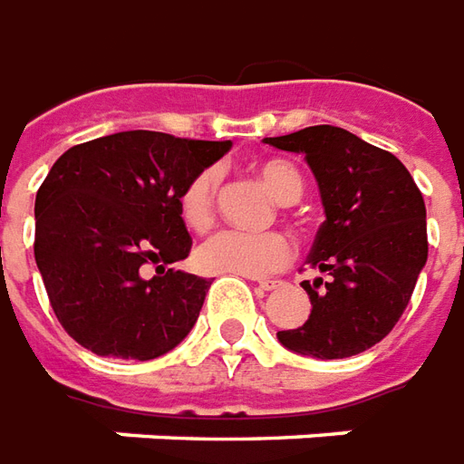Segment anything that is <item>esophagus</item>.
I'll use <instances>...</instances> for the list:
<instances>
[{"instance_id": "esophagus-1", "label": "esophagus", "mask_w": 464, "mask_h": 464, "mask_svg": "<svg viewBox=\"0 0 464 464\" xmlns=\"http://www.w3.org/2000/svg\"><path fill=\"white\" fill-rule=\"evenodd\" d=\"M279 285H282V282H275V279H257V287H259V290H265V292L277 290Z\"/></svg>"}]
</instances>
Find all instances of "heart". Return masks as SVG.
I'll list each match as a JSON object with an SVG mask.
<instances>
[{
	"instance_id": "b5f03b06",
	"label": "heart",
	"mask_w": 464,
	"mask_h": 464,
	"mask_svg": "<svg viewBox=\"0 0 464 464\" xmlns=\"http://www.w3.org/2000/svg\"><path fill=\"white\" fill-rule=\"evenodd\" d=\"M259 179L282 205L297 202L302 195L300 172L285 160H267L257 167ZM219 169L207 167L195 174L179 195V217L189 229H207L215 219ZM292 259L290 239L279 232H237L225 229L202 242L195 252L197 269L205 275H237L265 277L277 272Z\"/></svg>"
}]
</instances>
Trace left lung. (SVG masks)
<instances>
[{"label":"left lung","mask_w":464,"mask_h":464,"mask_svg":"<svg viewBox=\"0 0 464 464\" xmlns=\"http://www.w3.org/2000/svg\"><path fill=\"white\" fill-rule=\"evenodd\" d=\"M265 144L302 154L310 164L324 222L307 265L330 275L327 282H302L312 302L310 317L297 330L277 332V340L317 360L364 353L402 317L425 267V199L395 154L343 127H304L265 137Z\"/></svg>","instance_id":"obj_1"}]
</instances>
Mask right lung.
I'll return each mask as SVG.
<instances>
[{
	"mask_svg": "<svg viewBox=\"0 0 464 464\" xmlns=\"http://www.w3.org/2000/svg\"><path fill=\"white\" fill-rule=\"evenodd\" d=\"M229 147L132 130L52 164L34 202V259L72 340L144 362L189 334L212 282L169 267L192 247L179 195ZM144 264L158 267L154 278L143 277Z\"/></svg>",
	"mask_w": 464,
	"mask_h": 464,
	"instance_id": "obj_1",
	"label": "right lung"
}]
</instances>
